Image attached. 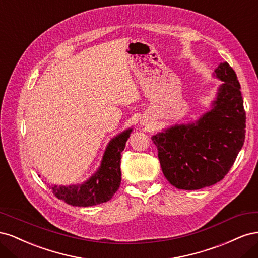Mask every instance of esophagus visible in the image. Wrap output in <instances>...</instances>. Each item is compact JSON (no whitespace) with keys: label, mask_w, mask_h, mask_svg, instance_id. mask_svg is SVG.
Returning a JSON list of instances; mask_svg holds the SVG:
<instances>
[{"label":"esophagus","mask_w":258,"mask_h":258,"mask_svg":"<svg viewBox=\"0 0 258 258\" xmlns=\"http://www.w3.org/2000/svg\"><path fill=\"white\" fill-rule=\"evenodd\" d=\"M140 124L147 129H151L153 127V122L151 121V119H148L147 117H143V118L140 120Z\"/></svg>","instance_id":"34e87169"}]
</instances>
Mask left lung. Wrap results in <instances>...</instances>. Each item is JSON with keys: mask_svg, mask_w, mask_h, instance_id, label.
Masks as SVG:
<instances>
[{"mask_svg": "<svg viewBox=\"0 0 258 258\" xmlns=\"http://www.w3.org/2000/svg\"><path fill=\"white\" fill-rule=\"evenodd\" d=\"M211 110L189 123L174 124L152 137L163 175L178 189L196 190L220 182L235 162L245 139V111L237 75L220 63Z\"/></svg>", "mask_w": 258, "mask_h": 258, "instance_id": "8db88e82", "label": "left lung"}]
</instances>
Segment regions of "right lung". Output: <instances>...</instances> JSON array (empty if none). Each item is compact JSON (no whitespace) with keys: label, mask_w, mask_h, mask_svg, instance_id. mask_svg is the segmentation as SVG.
Masks as SVG:
<instances>
[{"label":"right lung","mask_w":258,"mask_h":258,"mask_svg":"<svg viewBox=\"0 0 258 258\" xmlns=\"http://www.w3.org/2000/svg\"><path fill=\"white\" fill-rule=\"evenodd\" d=\"M131 132L132 128H129L111 140L97 172L86 182L69 186L51 185L54 196L74 207H91L111 200L121 182V152Z\"/></svg>","instance_id":"add662e5"}]
</instances>
